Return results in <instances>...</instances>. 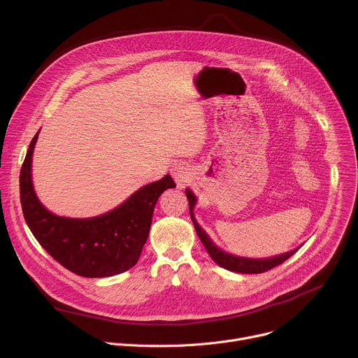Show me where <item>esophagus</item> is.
I'll list each match as a JSON object with an SVG mask.
<instances>
[{
  "label": "esophagus",
  "mask_w": 358,
  "mask_h": 358,
  "mask_svg": "<svg viewBox=\"0 0 358 358\" xmlns=\"http://www.w3.org/2000/svg\"><path fill=\"white\" fill-rule=\"evenodd\" d=\"M171 174H173L176 182H177L178 185H181V187H182L185 182H188L189 178H191V170H189L188 166L184 164V163H176V164L173 166V169H171Z\"/></svg>",
  "instance_id": "34e87169"
}]
</instances>
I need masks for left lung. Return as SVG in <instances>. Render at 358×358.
Returning a JSON list of instances; mask_svg holds the SVG:
<instances>
[{
	"label": "left lung",
	"instance_id": "1",
	"mask_svg": "<svg viewBox=\"0 0 358 358\" xmlns=\"http://www.w3.org/2000/svg\"><path fill=\"white\" fill-rule=\"evenodd\" d=\"M185 194H187L188 203H189V215H191V220H192V224L195 227L198 238L201 239L202 245L206 246V249L210 253V257L213 258V261L217 262L224 269H228V271L236 272V273H264V272H268V271L273 269L278 265H282L286 259H289L292 257L293 253H296L300 249V248H297V249H293L290 252L278 255V257L266 258V259H249V258H241V257H235V255L227 253V252L221 250L217 245H214L213 241L210 239V236L206 234V231H203L198 225V222L195 221V218L192 215V208L195 206L196 198L192 194V191L188 189V188L185 189Z\"/></svg>",
	"mask_w": 358,
	"mask_h": 358
}]
</instances>
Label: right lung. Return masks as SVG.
<instances>
[{
    "instance_id": "right-lung-1",
    "label": "right lung",
    "mask_w": 358,
    "mask_h": 358,
    "mask_svg": "<svg viewBox=\"0 0 358 358\" xmlns=\"http://www.w3.org/2000/svg\"><path fill=\"white\" fill-rule=\"evenodd\" d=\"M39 133V131H38ZM34 136L20 174L24 218L41 246L68 271L85 278H108L133 268L147 241L159 196L176 184L170 176L141 187L117 208L93 218H65L38 199L31 177Z\"/></svg>"
}]
</instances>
